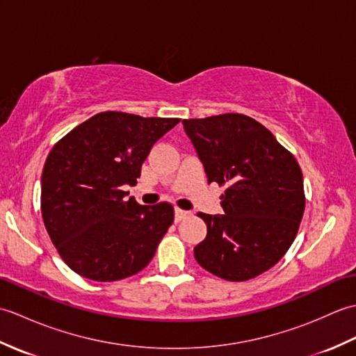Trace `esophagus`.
Listing matches in <instances>:
<instances>
[{
    "instance_id": "34e87169",
    "label": "esophagus",
    "mask_w": 356,
    "mask_h": 356,
    "mask_svg": "<svg viewBox=\"0 0 356 356\" xmlns=\"http://www.w3.org/2000/svg\"><path fill=\"white\" fill-rule=\"evenodd\" d=\"M188 216H190V213H188V211H184V209H176L174 211V220L176 222H180V220H184V218H186Z\"/></svg>"
}]
</instances>
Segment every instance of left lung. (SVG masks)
<instances>
[{"instance_id":"left-lung-1","label":"left lung","mask_w":356,"mask_h":356,"mask_svg":"<svg viewBox=\"0 0 356 356\" xmlns=\"http://www.w3.org/2000/svg\"><path fill=\"white\" fill-rule=\"evenodd\" d=\"M205 166L208 184L226 185L225 214L197 216L207 238L194 248L203 269L228 282H246L277 264L303 218V174L291 151L255 119L225 113L182 120Z\"/></svg>"}]
</instances>
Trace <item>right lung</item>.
<instances>
[{"instance_id": "right-lung-1", "label": "right lung", "mask_w": 356, "mask_h": 356, "mask_svg": "<svg viewBox=\"0 0 356 356\" xmlns=\"http://www.w3.org/2000/svg\"><path fill=\"white\" fill-rule=\"evenodd\" d=\"M177 118L104 111L55 143L41 177V213L61 259L81 277L118 282L154 257L174 222L171 203L125 199L154 143Z\"/></svg>"}]
</instances>
